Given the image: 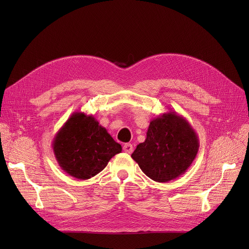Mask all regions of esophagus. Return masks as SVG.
Instances as JSON below:
<instances>
[{
  "mask_svg": "<svg viewBox=\"0 0 249 249\" xmlns=\"http://www.w3.org/2000/svg\"><path fill=\"white\" fill-rule=\"evenodd\" d=\"M123 150L127 153H132L133 152V146L131 143H125V144L123 145Z\"/></svg>",
  "mask_w": 249,
  "mask_h": 249,
  "instance_id": "1",
  "label": "esophagus"
}]
</instances>
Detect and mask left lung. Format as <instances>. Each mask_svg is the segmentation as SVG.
<instances>
[{
    "instance_id": "obj_1",
    "label": "left lung",
    "mask_w": 249,
    "mask_h": 249,
    "mask_svg": "<svg viewBox=\"0 0 249 249\" xmlns=\"http://www.w3.org/2000/svg\"><path fill=\"white\" fill-rule=\"evenodd\" d=\"M199 150L197 133L184 117L169 111L150 121L146 139L131 158L151 179L167 182L184 175Z\"/></svg>"
}]
</instances>
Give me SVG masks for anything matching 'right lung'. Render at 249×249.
<instances>
[{"instance_id":"add662e5","label":"right lung","mask_w":249,"mask_h":249,"mask_svg":"<svg viewBox=\"0 0 249 249\" xmlns=\"http://www.w3.org/2000/svg\"><path fill=\"white\" fill-rule=\"evenodd\" d=\"M52 149L61 169L78 179L95 177L122 147L95 119L74 112L58 130Z\"/></svg>"}]
</instances>
